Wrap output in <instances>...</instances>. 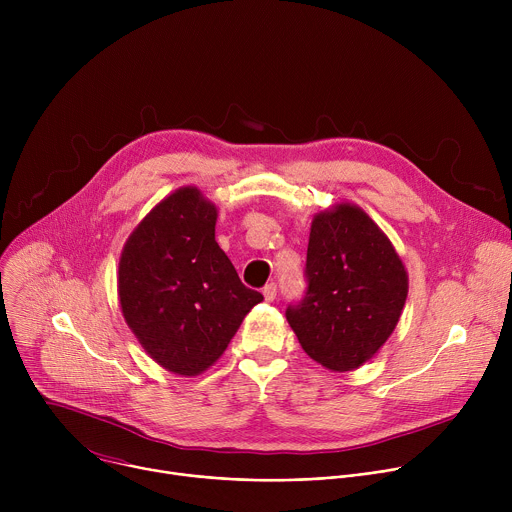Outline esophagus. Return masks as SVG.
<instances>
[{"mask_svg":"<svg viewBox=\"0 0 512 512\" xmlns=\"http://www.w3.org/2000/svg\"><path fill=\"white\" fill-rule=\"evenodd\" d=\"M275 296H277V285H275V283H267V285L263 287V298H265L267 302H273Z\"/></svg>","mask_w":512,"mask_h":512,"instance_id":"esophagus-1","label":"esophagus"}]
</instances>
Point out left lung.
<instances>
[{
  "label": "left lung",
  "mask_w": 512,
  "mask_h": 512,
  "mask_svg": "<svg viewBox=\"0 0 512 512\" xmlns=\"http://www.w3.org/2000/svg\"><path fill=\"white\" fill-rule=\"evenodd\" d=\"M308 294L285 318L304 352L346 373L369 362L393 334L409 291L391 239L358 204L338 202L312 218Z\"/></svg>",
  "instance_id": "obj_1"
}]
</instances>
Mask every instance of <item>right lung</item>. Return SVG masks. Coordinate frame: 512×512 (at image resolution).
Wrapping results in <instances>:
<instances>
[{
    "mask_svg": "<svg viewBox=\"0 0 512 512\" xmlns=\"http://www.w3.org/2000/svg\"><path fill=\"white\" fill-rule=\"evenodd\" d=\"M216 216V204L196 186H182L141 218L119 257L127 326L160 367L180 377L210 369L263 302L214 241Z\"/></svg>",
    "mask_w": 512,
    "mask_h": 512,
    "instance_id": "add662e5",
    "label": "right lung"
}]
</instances>
